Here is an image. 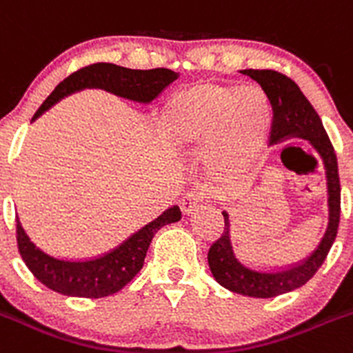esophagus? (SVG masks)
I'll return each instance as SVG.
<instances>
[{
    "label": "esophagus",
    "instance_id": "1",
    "mask_svg": "<svg viewBox=\"0 0 353 353\" xmlns=\"http://www.w3.org/2000/svg\"><path fill=\"white\" fill-rule=\"evenodd\" d=\"M199 202H200L199 193H186V195L179 200V207L181 210H183L184 216H190V214L196 209Z\"/></svg>",
    "mask_w": 353,
    "mask_h": 353
}]
</instances>
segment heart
I'll return each mask as SVG.
<instances>
[{
	"label": "heart",
	"mask_w": 353,
	"mask_h": 353,
	"mask_svg": "<svg viewBox=\"0 0 353 353\" xmlns=\"http://www.w3.org/2000/svg\"><path fill=\"white\" fill-rule=\"evenodd\" d=\"M160 144L170 153L203 150L210 179L239 186L254 172L268 137V108L254 88L196 83L172 95L157 120Z\"/></svg>",
	"instance_id": "obj_1"
}]
</instances>
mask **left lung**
<instances>
[{"label":"left lung","mask_w":353,"mask_h":353,"mask_svg":"<svg viewBox=\"0 0 353 353\" xmlns=\"http://www.w3.org/2000/svg\"><path fill=\"white\" fill-rule=\"evenodd\" d=\"M242 74L251 77L261 85L273 110L270 143L279 144L299 137L306 139L321 154L327 181V226L321 242L310 256L288 268L258 270L240 259L232 239V219L228 210H223L225 230L223 235L210 245L207 261L217 284L228 291L251 298H275L301 288L317 273L327 258L329 249L338 233L341 210V188L338 176V160L334 148L327 137L321 117L298 85L285 74L272 69H243Z\"/></svg>","instance_id":"left-lung-1"}]
</instances>
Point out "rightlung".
<instances>
[{
	"mask_svg": "<svg viewBox=\"0 0 353 353\" xmlns=\"http://www.w3.org/2000/svg\"><path fill=\"white\" fill-rule=\"evenodd\" d=\"M177 77L179 72L165 68L128 69L117 64H108V62L87 65L62 80L45 99L32 120L41 117L61 99L74 92L85 90V88H102L118 97L148 104L154 97H158L163 88L177 80ZM179 219V207H170L157 219L128 236L125 242L114 247L113 251L97 256V258L74 261V259L54 258L36 247L17 217L19 252L32 275L52 291L64 296H74V298H104L123 289L141 272L154 233L161 226L177 223Z\"/></svg>",
	"mask_w": 353,
	"mask_h": 353,
	"instance_id": "add662e5",
	"label": "right lung"
}]
</instances>
